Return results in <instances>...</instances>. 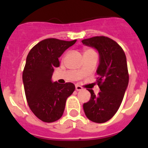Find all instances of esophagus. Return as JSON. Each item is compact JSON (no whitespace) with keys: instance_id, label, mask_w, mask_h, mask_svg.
<instances>
[{"instance_id":"obj_1","label":"esophagus","mask_w":148,"mask_h":148,"mask_svg":"<svg viewBox=\"0 0 148 148\" xmlns=\"http://www.w3.org/2000/svg\"><path fill=\"white\" fill-rule=\"evenodd\" d=\"M75 90L77 91H80V90H82V87L80 85H75Z\"/></svg>"}]
</instances>
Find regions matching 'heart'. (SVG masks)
<instances>
[{"label":"heart","instance_id":"obj_1","mask_svg":"<svg viewBox=\"0 0 148 148\" xmlns=\"http://www.w3.org/2000/svg\"><path fill=\"white\" fill-rule=\"evenodd\" d=\"M90 52H94L92 49H86L85 51H84V53H90Z\"/></svg>","mask_w":148,"mask_h":148}]
</instances>
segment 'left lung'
<instances>
[{
	"label": "left lung",
	"instance_id": "1",
	"mask_svg": "<svg viewBox=\"0 0 148 148\" xmlns=\"http://www.w3.org/2000/svg\"><path fill=\"white\" fill-rule=\"evenodd\" d=\"M82 43L95 48L100 56L96 83L101 92L95 95L93 90H88L91 97L83 104L84 110L90 121L104 123L116 114L127 87L129 74L126 56L115 40L102 35L84 39Z\"/></svg>",
	"mask_w": 148,
	"mask_h": 148
}]
</instances>
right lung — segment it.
I'll list each match as a JSON object with an SVG mask.
<instances>
[{
	"label": "right lung",
	"instance_id": "add662e5",
	"mask_svg": "<svg viewBox=\"0 0 148 148\" xmlns=\"http://www.w3.org/2000/svg\"><path fill=\"white\" fill-rule=\"evenodd\" d=\"M76 40L57 38L42 40L29 51L23 71L26 98L30 110L42 121L54 122L64 111L66 101L75 90L71 82H52L55 67L60 66L58 58Z\"/></svg>",
	"mask_w": 148,
	"mask_h": 148
}]
</instances>
